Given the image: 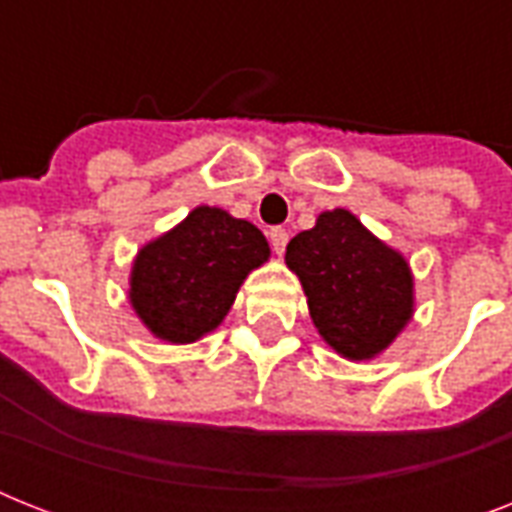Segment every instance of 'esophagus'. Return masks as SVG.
Segmentation results:
<instances>
[{"instance_id":"esophagus-1","label":"esophagus","mask_w":512,"mask_h":512,"mask_svg":"<svg viewBox=\"0 0 512 512\" xmlns=\"http://www.w3.org/2000/svg\"><path fill=\"white\" fill-rule=\"evenodd\" d=\"M268 239H271V247L276 255H284V249H287V241H289V233L284 228H271L268 231Z\"/></svg>"}]
</instances>
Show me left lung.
<instances>
[{
  "label": "left lung",
  "mask_w": 512,
  "mask_h": 512,
  "mask_svg": "<svg viewBox=\"0 0 512 512\" xmlns=\"http://www.w3.org/2000/svg\"><path fill=\"white\" fill-rule=\"evenodd\" d=\"M284 263L308 297L321 340L348 361H372L414 316V276L398 249L350 209H327L287 244Z\"/></svg>",
  "instance_id": "obj_1"
}]
</instances>
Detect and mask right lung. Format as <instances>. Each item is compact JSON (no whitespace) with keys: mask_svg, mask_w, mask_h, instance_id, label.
Listing matches in <instances>:
<instances>
[{"mask_svg":"<svg viewBox=\"0 0 512 512\" xmlns=\"http://www.w3.org/2000/svg\"><path fill=\"white\" fill-rule=\"evenodd\" d=\"M268 257L257 225L201 204L138 249L127 289L132 311L156 340L191 345L223 324L241 284Z\"/></svg>","mask_w":512,"mask_h":512,"instance_id":"1","label":"right lung"}]
</instances>
